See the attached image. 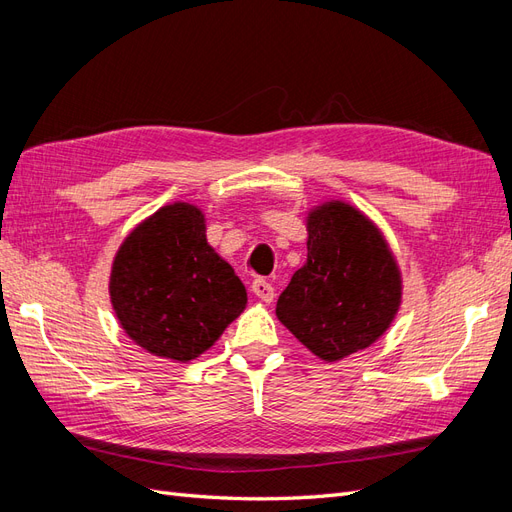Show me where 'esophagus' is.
Masks as SVG:
<instances>
[{
	"label": "esophagus",
	"instance_id": "34e87169",
	"mask_svg": "<svg viewBox=\"0 0 512 512\" xmlns=\"http://www.w3.org/2000/svg\"><path fill=\"white\" fill-rule=\"evenodd\" d=\"M252 292L256 294L260 301H265V303H271L273 297H275L273 286L267 280H262V277H258V280L252 282Z\"/></svg>",
	"mask_w": 512,
	"mask_h": 512
}]
</instances>
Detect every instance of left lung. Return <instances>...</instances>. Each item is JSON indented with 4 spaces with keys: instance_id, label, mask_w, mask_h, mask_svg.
Segmentation results:
<instances>
[{
    "instance_id": "left-lung-1",
    "label": "left lung",
    "mask_w": 512,
    "mask_h": 512,
    "mask_svg": "<svg viewBox=\"0 0 512 512\" xmlns=\"http://www.w3.org/2000/svg\"><path fill=\"white\" fill-rule=\"evenodd\" d=\"M401 303V273L367 215L333 200L307 215V262L277 299L284 327L322 361L371 346Z\"/></svg>"
}]
</instances>
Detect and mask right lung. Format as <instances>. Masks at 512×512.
<instances>
[{
	"instance_id": "obj_1",
	"label": "right lung",
	"mask_w": 512,
	"mask_h": 512,
	"mask_svg": "<svg viewBox=\"0 0 512 512\" xmlns=\"http://www.w3.org/2000/svg\"><path fill=\"white\" fill-rule=\"evenodd\" d=\"M205 230L198 207L166 205L130 232L113 260L108 290L119 324L162 359H196L245 309V286Z\"/></svg>"
}]
</instances>
